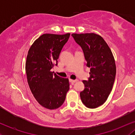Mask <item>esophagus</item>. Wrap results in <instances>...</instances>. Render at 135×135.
<instances>
[{
	"instance_id": "1",
	"label": "esophagus",
	"mask_w": 135,
	"mask_h": 135,
	"mask_svg": "<svg viewBox=\"0 0 135 135\" xmlns=\"http://www.w3.org/2000/svg\"><path fill=\"white\" fill-rule=\"evenodd\" d=\"M69 81H70V83H76L77 81H78V80H73V79H69Z\"/></svg>"
}]
</instances>
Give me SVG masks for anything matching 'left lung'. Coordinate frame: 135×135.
<instances>
[{"label":"left lung","mask_w":135,"mask_h":135,"mask_svg":"<svg viewBox=\"0 0 135 135\" xmlns=\"http://www.w3.org/2000/svg\"><path fill=\"white\" fill-rule=\"evenodd\" d=\"M84 54L90 77L83 80L84 89L80 93L83 103L88 108L98 107L107 100L115 81L116 66L110 49L102 37L93 33H73Z\"/></svg>","instance_id":"1"}]
</instances>
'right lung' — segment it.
<instances>
[{"instance_id": "right-lung-1", "label": "right lung", "mask_w": 135, "mask_h": 135, "mask_svg": "<svg viewBox=\"0 0 135 135\" xmlns=\"http://www.w3.org/2000/svg\"><path fill=\"white\" fill-rule=\"evenodd\" d=\"M70 33H44L29 49L25 63L28 84L35 100L47 109L61 106L69 90V79L62 78L51 70L58 62L61 50Z\"/></svg>"}]
</instances>
